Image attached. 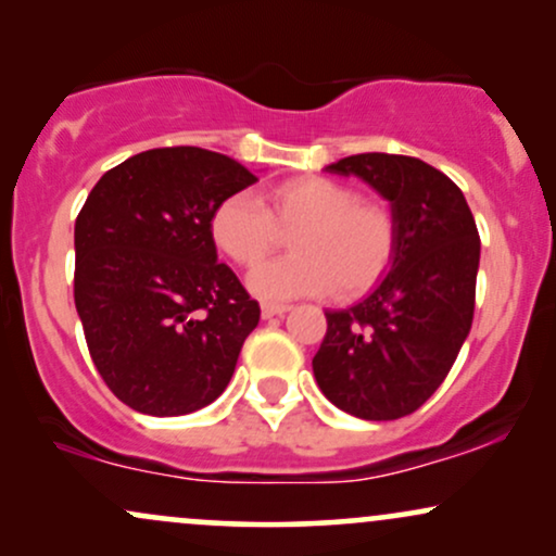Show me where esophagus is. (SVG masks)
Wrapping results in <instances>:
<instances>
[{
  "mask_svg": "<svg viewBox=\"0 0 556 556\" xmlns=\"http://www.w3.org/2000/svg\"><path fill=\"white\" fill-rule=\"evenodd\" d=\"M287 311H290V305H287V303H264V305H261V316H264V318L285 316Z\"/></svg>",
  "mask_w": 556,
  "mask_h": 556,
  "instance_id": "esophagus-1",
  "label": "esophagus"
}]
</instances>
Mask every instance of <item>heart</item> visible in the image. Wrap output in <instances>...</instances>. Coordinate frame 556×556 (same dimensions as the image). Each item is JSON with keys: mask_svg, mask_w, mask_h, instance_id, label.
Here are the masks:
<instances>
[{"mask_svg": "<svg viewBox=\"0 0 556 556\" xmlns=\"http://www.w3.org/2000/svg\"><path fill=\"white\" fill-rule=\"evenodd\" d=\"M298 226L296 230L294 227ZM279 228H294L293 253L251 274L258 298L290 300L366 292L384 277L394 256L397 227L387 206L363 201L329 177L305 175L269 193V208L253 193H232L212 216L214 242L235 264L257 266L278 244Z\"/></svg>", "mask_w": 556, "mask_h": 556, "instance_id": "1", "label": "heart"}]
</instances>
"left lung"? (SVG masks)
I'll return each mask as SVG.
<instances>
[{
  "mask_svg": "<svg viewBox=\"0 0 556 556\" xmlns=\"http://www.w3.org/2000/svg\"><path fill=\"white\" fill-rule=\"evenodd\" d=\"M327 172L361 177L389 201L397 242L361 303L327 311L316 384L355 418L410 416L446 379L473 324L476 219L463 190L416 156L355 154Z\"/></svg>",
  "mask_w": 556,
  "mask_h": 556,
  "instance_id": "1",
  "label": "left lung"
}]
</instances>
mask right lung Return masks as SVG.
<instances>
[{"mask_svg":"<svg viewBox=\"0 0 556 556\" xmlns=\"http://www.w3.org/2000/svg\"><path fill=\"white\" fill-rule=\"evenodd\" d=\"M258 177L195 146L106 172L75 219V308L96 371L132 410L188 416L225 392L261 308L216 264L212 216Z\"/></svg>","mask_w":556,"mask_h":556,"instance_id":"right-lung-1","label":"right lung"}]
</instances>
